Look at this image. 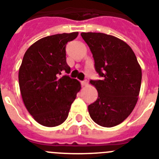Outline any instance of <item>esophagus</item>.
Segmentation results:
<instances>
[{
	"label": "esophagus",
	"mask_w": 159,
	"mask_h": 159,
	"mask_svg": "<svg viewBox=\"0 0 159 159\" xmlns=\"http://www.w3.org/2000/svg\"><path fill=\"white\" fill-rule=\"evenodd\" d=\"M81 84H82V86H88V80H84L81 82Z\"/></svg>",
	"instance_id": "1"
}]
</instances>
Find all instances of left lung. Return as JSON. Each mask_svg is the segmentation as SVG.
I'll list each match as a JSON object with an SVG mask.
<instances>
[{
    "instance_id": "8db88e82",
    "label": "left lung",
    "mask_w": 159,
    "mask_h": 159,
    "mask_svg": "<svg viewBox=\"0 0 159 159\" xmlns=\"http://www.w3.org/2000/svg\"><path fill=\"white\" fill-rule=\"evenodd\" d=\"M92 52L95 71L102 80H91L98 92L96 101L88 106L94 122L104 127L123 123L137 103L142 69L135 54L126 42L101 32H82Z\"/></svg>"
}]
</instances>
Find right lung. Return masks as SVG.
I'll return each instance as SVG.
<instances>
[{
	"label": "right lung",
	"mask_w": 159,
	"mask_h": 159,
	"mask_svg": "<svg viewBox=\"0 0 159 159\" xmlns=\"http://www.w3.org/2000/svg\"><path fill=\"white\" fill-rule=\"evenodd\" d=\"M78 34L75 32L46 36L25 53L18 75L20 94L28 111L42 126L62 124L81 88L77 80L61 75L71 71L66 62V44Z\"/></svg>",
	"instance_id": "right-lung-1"
}]
</instances>
